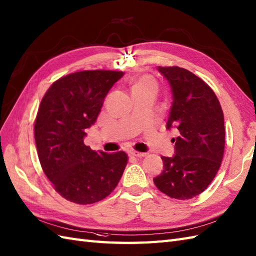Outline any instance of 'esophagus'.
<instances>
[{
    "instance_id": "34e87169",
    "label": "esophagus",
    "mask_w": 256,
    "mask_h": 256,
    "mask_svg": "<svg viewBox=\"0 0 256 256\" xmlns=\"http://www.w3.org/2000/svg\"><path fill=\"white\" fill-rule=\"evenodd\" d=\"M146 155L145 152H135V150H132V152H130V156H132V157H138V158H140V157H144Z\"/></svg>"
}]
</instances>
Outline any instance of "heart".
<instances>
[{
    "label": "heart",
    "mask_w": 256,
    "mask_h": 256,
    "mask_svg": "<svg viewBox=\"0 0 256 256\" xmlns=\"http://www.w3.org/2000/svg\"><path fill=\"white\" fill-rule=\"evenodd\" d=\"M130 88H132V92L145 90L148 88H156V84L152 77L147 75H140L135 77V78L130 82Z\"/></svg>",
    "instance_id": "heart-1"
}]
</instances>
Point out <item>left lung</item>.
I'll return each instance as SVG.
<instances>
[{"mask_svg": "<svg viewBox=\"0 0 256 256\" xmlns=\"http://www.w3.org/2000/svg\"><path fill=\"white\" fill-rule=\"evenodd\" d=\"M169 82L172 104L167 128L179 130L172 138L174 157H164V170L154 178L159 191L176 200L204 192L220 168L224 150L222 109L212 89L190 70L158 66Z\"/></svg>", "mask_w": 256, "mask_h": 256, "instance_id": "left-lung-1", "label": "left lung"}]
</instances>
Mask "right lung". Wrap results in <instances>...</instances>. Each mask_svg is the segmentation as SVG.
<instances>
[{"instance_id":"add662e5","label":"right lung","mask_w":256,"mask_h":256,"mask_svg":"<svg viewBox=\"0 0 256 256\" xmlns=\"http://www.w3.org/2000/svg\"><path fill=\"white\" fill-rule=\"evenodd\" d=\"M123 72L82 70L63 76L48 89L34 121L41 167L62 198L80 205L106 198L128 164L124 152H94L84 144L104 97Z\"/></svg>"}]
</instances>
